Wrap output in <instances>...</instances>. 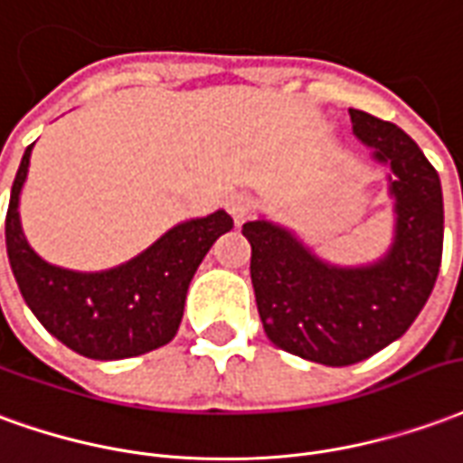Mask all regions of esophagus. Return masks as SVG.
<instances>
[{
    "mask_svg": "<svg viewBox=\"0 0 463 463\" xmlns=\"http://www.w3.org/2000/svg\"><path fill=\"white\" fill-rule=\"evenodd\" d=\"M251 209H254V202L244 192H234V194L226 199V212L234 216V222H244L251 214Z\"/></svg>",
    "mask_w": 463,
    "mask_h": 463,
    "instance_id": "esophagus-1",
    "label": "esophagus"
}]
</instances>
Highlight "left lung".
Instances as JSON below:
<instances>
[{"mask_svg": "<svg viewBox=\"0 0 463 463\" xmlns=\"http://www.w3.org/2000/svg\"><path fill=\"white\" fill-rule=\"evenodd\" d=\"M356 139L389 166L394 241L366 267L321 261L289 229L247 222L251 284L269 342L326 366H349L399 339L434 289L444 247L439 174L419 144L392 121L349 109Z\"/></svg>", "mask_w": 463, "mask_h": 463, "instance_id": "left-lung-1", "label": "left lung"}]
</instances>
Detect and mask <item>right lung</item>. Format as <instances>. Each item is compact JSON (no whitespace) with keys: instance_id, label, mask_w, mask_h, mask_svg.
<instances>
[{"instance_id":"obj_1","label":"right lung","mask_w":463,"mask_h":463,"mask_svg":"<svg viewBox=\"0 0 463 463\" xmlns=\"http://www.w3.org/2000/svg\"><path fill=\"white\" fill-rule=\"evenodd\" d=\"M32 146L16 169L5 224L9 267L29 309L52 336L87 359H129L172 342L189 281L212 244L234 226L232 216L219 209L182 222L139 257L107 271L54 267L29 247L19 222Z\"/></svg>"}]
</instances>
